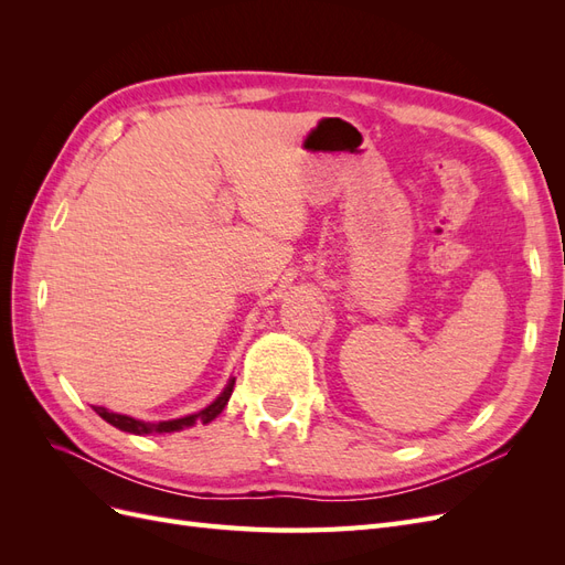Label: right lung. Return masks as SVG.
<instances>
[{
  "label": "right lung",
  "mask_w": 565,
  "mask_h": 565,
  "mask_svg": "<svg viewBox=\"0 0 565 565\" xmlns=\"http://www.w3.org/2000/svg\"><path fill=\"white\" fill-rule=\"evenodd\" d=\"M233 386H235V377H231V380H228L226 388L218 393V398H216L212 405H207L204 409H200V413H195V415H188V417H181V419H169V422H141V419H134V417H127V415L110 413V409H106V407H98V405H94V409H96V415L104 417L108 424L117 426V429H122V431L136 434V436H148V434H172V431L185 429V426H193L195 422H202V424L212 422V419L221 413V409L226 407V403H228V398H231V393H233Z\"/></svg>",
  "instance_id": "right-lung-1"
}]
</instances>
